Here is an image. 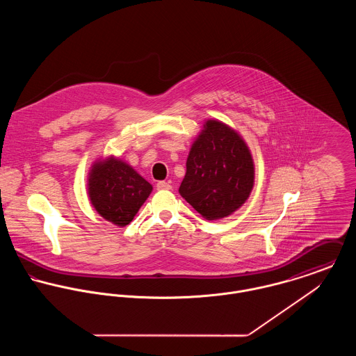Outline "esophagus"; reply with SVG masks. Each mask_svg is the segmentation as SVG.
<instances>
[{
  "instance_id": "1",
  "label": "esophagus",
  "mask_w": 356,
  "mask_h": 356,
  "mask_svg": "<svg viewBox=\"0 0 356 356\" xmlns=\"http://www.w3.org/2000/svg\"><path fill=\"white\" fill-rule=\"evenodd\" d=\"M156 188H157L159 191H170V189H171V185H170V182L159 181V182L156 184Z\"/></svg>"
}]
</instances>
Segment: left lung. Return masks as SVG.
Listing matches in <instances>:
<instances>
[{"label": "left lung", "instance_id": "left-lung-1", "mask_svg": "<svg viewBox=\"0 0 356 356\" xmlns=\"http://www.w3.org/2000/svg\"><path fill=\"white\" fill-rule=\"evenodd\" d=\"M254 168L244 140L227 124L207 120L186 160L181 196L208 220L229 216L250 197Z\"/></svg>", "mask_w": 356, "mask_h": 356}]
</instances>
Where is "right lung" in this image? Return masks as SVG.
I'll list each match as a JSON object with an SVG mask.
<instances>
[{"instance_id": "1", "label": "right lung", "mask_w": 356, "mask_h": 356, "mask_svg": "<svg viewBox=\"0 0 356 356\" xmlns=\"http://www.w3.org/2000/svg\"><path fill=\"white\" fill-rule=\"evenodd\" d=\"M152 192V185L124 161L108 157L89 174V197L104 219L129 225Z\"/></svg>"}]
</instances>
